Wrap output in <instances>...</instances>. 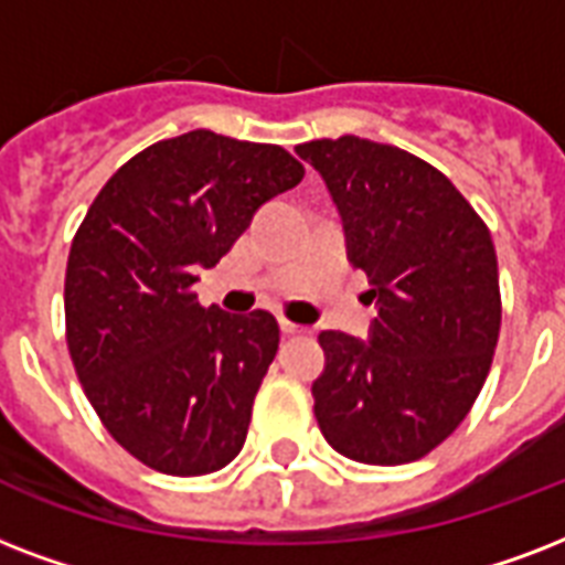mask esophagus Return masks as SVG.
<instances>
[{
    "mask_svg": "<svg viewBox=\"0 0 565 565\" xmlns=\"http://www.w3.org/2000/svg\"><path fill=\"white\" fill-rule=\"evenodd\" d=\"M279 330L286 332V335H300V332H306V327L297 321H288L286 315H282V318H279Z\"/></svg>",
    "mask_w": 565,
    "mask_h": 565,
    "instance_id": "esophagus-1",
    "label": "esophagus"
}]
</instances>
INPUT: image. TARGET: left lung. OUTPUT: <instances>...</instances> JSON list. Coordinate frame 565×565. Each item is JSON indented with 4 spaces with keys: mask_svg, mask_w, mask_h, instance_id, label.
Returning a JSON list of instances; mask_svg holds the SVG:
<instances>
[{
    "mask_svg": "<svg viewBox=\"0 0 565 565\" xmlns=\"http://www.w3.org/2000/svg\"><path fill=\"white\" fill-rule=\"evenodd\" d=\"M342 214L348 259L371 279L369 342L323 330L312 383L323 439L348 460H422L469 415L501 330L487 223L445 173L356 135L295 147Z\"/></svg>",
    "mask_w": 565,
    "mask_h": 565,
    "instance_id": "left-lung-1",
    "label": "left lung"
}]
</instances>
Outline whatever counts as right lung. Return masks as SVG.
I'll return each mask as SVG.
<instances>
[{"label":"right lung","mask_w":565,"mask_h":565,"mask_svg":"<svg viewBox=\"0 0 565 565\" xmlns=\"http://www.w3.org/2000/svg\"><path fill=\"white\" fill-rule=\"evenodd\" d=\"M300 179L277 143L194 129L132 156L87 209L64 277L70 360L105 430L143 466L196 478L238 457L279 323L200 306L196 268H214Z\"/></svg>","instance_id":"right-lung-1"}]
</instances>
